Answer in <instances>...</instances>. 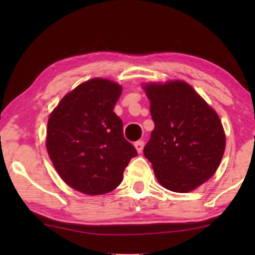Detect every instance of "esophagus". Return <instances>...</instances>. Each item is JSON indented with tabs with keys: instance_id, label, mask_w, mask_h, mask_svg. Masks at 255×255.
Segmentation results:
<instances>
[{
	"instance_id": "1",
	"label": "esophagus",
	"mask_w": 255,
	"mask_h": 255,
	"mask_svg": "<svg viewBox=\"0 0 255 255\" xmlns=\"http://www.w3.org/2000/svg\"><path fill=\"white\" fill-rule=\"evenodd\" d=\"M134 147L137 149L138 153H140L142 151V148H144V141L142 140H138L134 142Z\"/></svg>"
}]
</instances>
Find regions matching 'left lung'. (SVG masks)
<instances>
[{
	"instance_id": "obj_1",
	"label": "left lung",
	"mask_w": 255,
	"mask_h": 255,
	"mask_svg": "<svg viewBox=\"0 0 255 255\" xmlns=\"http://www.w3.org/2000/svg\"><path fill=\"white\" fill-rule=\"evenodd\" d=\"M154 130L144 147L156 180L166 189L188 193L210 179L225 149L218 115L188 83H147Z\"/></svg>"
}]
</instances>
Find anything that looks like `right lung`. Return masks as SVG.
<instances>
[{"instance_id":"add662e5","label":"right lung","mask_w":255,"mask_h":255,"mask_svg":"<svg viewBox=\"0 0 255 255\" xmlns=\"http://www.w3.org/2000/svg\"><path fill=\"white\" fill-rule=\"evenodd\" d=\"M121 94L117 83L92 79L52 111L46 148L58 174L73 189L87 195L109 193L120 186L125 167L138 154L114 113Z\"/></svg>"}]
</instances>
